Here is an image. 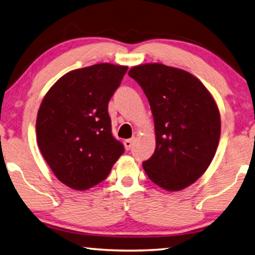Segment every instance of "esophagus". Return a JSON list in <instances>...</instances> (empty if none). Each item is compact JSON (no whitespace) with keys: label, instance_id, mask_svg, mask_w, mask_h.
<instances>
[{"label":"esophagus","instance_id":"1","mask_svg":"<svg viewBox=\"0 0 255 255\" xmlns=\"http://www.w3.org/2000/svg\"><path fill=\"white\" fill-rule=\"evenodd\" d=\"M134 142H135V137H132V138H129V139L125 140L124 144H125V147H126L127 151H129V149L131 148V146H132V144H134Z\"/></svg>","mask_w":255,"mask_h":255}]
</instances>
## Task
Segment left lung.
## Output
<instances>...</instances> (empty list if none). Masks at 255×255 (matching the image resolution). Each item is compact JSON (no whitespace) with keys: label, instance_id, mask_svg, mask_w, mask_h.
Segmentation results:
<instances>
[{"label":"left lung","instance_id":"left-lung-1","mask_svg":"<svg viewBox=\"0 0 255 255\" xmlns=\"http://www.w3.org/2000/svg\"><path fill=\"white\" fill-rule=\"evenodd\" d=\"M151 107L155 151L143 168L148 178L170 192L200 178L216 154L220 113L215 99L195 76L162 63H145L128 72Z\"/></svg>","mask_w":255,"mask_h":255}]
</instances>
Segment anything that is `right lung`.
<instances>
[{
  "mask_svg": "<svg viewBox=\"0 0 255 255\" xmlns=\"http://www.w3.org/2000/svg\"><path fill=\"white\" fill-rule=\"evenodd\" d=\"M126 66L111 63L69 71L40 103L36 136L40 153L56 178L76 191L98 185L124 153L112 136L109 101Z\"/></svg>",
  "mask_w": 255,
  "mask_h": 255,
  "instance_id": "1",
  "label": "right lung"
}]
</instances>
